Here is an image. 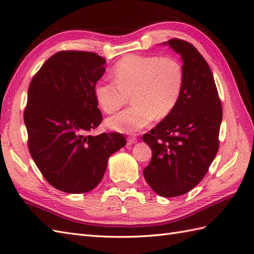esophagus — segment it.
Returning <instances> with one entry per match:
<instances>
[{
    "label": "esophagus",
    "mask_w": 254,
    "mask_h": 254,
    "mask_svg": "<svg viewBox=\"0 0 254 254\" xmlns=\"http://www.w3.org/2000/svg\"><path fill=\"white\" fill-rule=\"evenodd\" d=\"M137 142V137L136 136H128L127 137V143L128 144H134Z\"/></svg>",
    "instance_id": "obj_1"
}]
</instances>
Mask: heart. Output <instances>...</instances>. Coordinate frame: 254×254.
<instances>
[{"instance_id":"obj_1","label":"heart","mask_w":254,"mask_h":254,"mask_svg":"<svg viewBox=\"0 0 254 254\" xmlns=\"http://www.w3.org/2000/svg\"><path fill=\"white\" fill-rule=\"evenodd\" d=\"M115 79H100L95 98L106 113H113L128 101V109L109 118L107 126L131 133L146 127L156 117L165 118L179 102L185 84L181 63L172 57L127 56L113 67Z\"/></svg>"}]
</instances>
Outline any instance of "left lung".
<instances>
[{"label":"left lung","mask_w":254,"mask_h":254,"mask_svg":"<svg viewBox=\"0 0 254 254\" xmlns=\"http://www.w3.org/2000/svg\"><path fill=\"white\" fill-rule=\"evenodd\" d=\"M164 44L181 56L185 84L175 109L143 135L153 153L143 175L158 195L174 197L192 190L208 171L218 152L223 108L212 71L196 48L178 38Z\"/></svg>","instance_id":"obj_1"}]
</instances>
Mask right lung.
I'll return each instance as SVG.
<instances>
[{
    "mask_svg": "<svg viewBox=\"0 0 254 254\" xmlns=\"http://www.w3.org/2000/svg\"><path fill=\"white\" fill-rule=\"evenodd\" d=\"M105 63L94 52L59 51L30 82L24 111L27 143L42 176L60 191L93 190L110 156L127 144L121 133L87 135L102 121L94 87Z\"/></svg>",
    "mask_w": 254,
    "mask_h": 254,
    "instance_id": "obj_1",
    "label": "right lung"
}]
</instances>
